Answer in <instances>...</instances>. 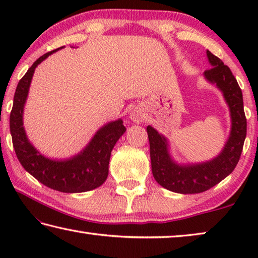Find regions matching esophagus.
Segmentation results:
<instances>
[{"instance_id":"obj_1","label":"esophagus","mask_w":258,"mask_h":258,"mask_svg":"<svg viewBox=\"0 0 258 258\" xmlns=\"http://www.w3.org/2000/svg\"><path fill=\"white\" fill-rule=\"evenodd\" d=\"M130 118L132 119L134 123H142L146 119V112L140 108H134L130 113Z\"/></svg>"}]
</instances>
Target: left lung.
I'll use <instances>...</instances> for the list:
<instances>
[{
    "label": "left lung",
    "mask_w": 258,
    "mask_h": 258,
    "mask_svg": "<svg viewBox=\"0 0 258 258\" xmlns=\"http://www.w3.org/2000/svg\"><path fill=\"white\" fill-rule=\"evenodd\" d=\"M206 53L212 68L205 71L204 77L209 83L215 84L223 93L231 117L229 138L220 154L215 158L204 163L177 164L169 154L167 139L152 126L149 125L147 127L150 143L152 175L158 184L177 194H200L230 175L241 156L247 134L242 92L237 80L220 58L208 50Z\"/></svg>",
    "instance_id": "obj_1"
}]
</instances>
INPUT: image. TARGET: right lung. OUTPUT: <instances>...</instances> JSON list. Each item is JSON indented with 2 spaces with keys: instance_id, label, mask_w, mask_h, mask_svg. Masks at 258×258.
Returning <instances> with one entry per match:
<instances>
[{
  "instance_id": "obj_1",
  "label": "right lung",
  "mask_w": 258,
  "mask_h": 258,
  "mask_svg": "<svg viewBox=\"0 0 258 258\" xmlns=\"http://www.w3.org/2000/svg\"><path fill=\"white\" fill-rule=\"evenodd\" d=\"M62 47L40 56L19 81L10 113V132L16 155L30 175L53 190L77 194L93 190L107 180L111 151L125 133L126 127L121 118L103 125L84 149L68 159L47 158L29 142L25 132L23 117L35 68Z\"/></svg>"
}]
</instances>
